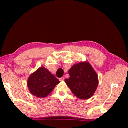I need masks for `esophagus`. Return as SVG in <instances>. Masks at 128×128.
I'll list each match as a JSON object with an SVG mask.
<instances>
[{
    "label": "esophagus",
    "instance_id": "34e87169",
    "mask_svg": "<svg viewBox=\"0 0 128 128\" xmlns=\"http://www.w3.org/2000/svg\"><path fill=\"white\" fill-rule=\"evenodd\" d=\"M64 79H65V78H64V77H62V78H60V80L61 82H62V81H64Z\"/></svg>",
    "mask_w": 128,
    "mask_h": 128
}]
</instances>
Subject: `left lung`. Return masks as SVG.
<instances>
[{"mask_svg": "<svg viewBox=\"0 0 128 128\" xmlns=\"http://www.w3.org/2000/svg\"><path fill=\"white\" fill-rule=\"evenodd\" d=\"M68 73L70 78L65 82L74 96L83 100L93 96L99 81L98 74L90 63L82 62L73 65Z\"/></svg>", "mask_w": 128, "mask_h": 128, "instance_id": "obj_1", "label": "left lung"}]
</instances>
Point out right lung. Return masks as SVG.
Masks as SVG:
<instances>
[{
	"label": "right lung",
	"instance_id": "add662e5",
	"mask_svg": "<svg viewBox=\"0 0 128 128\" xmlns=\"http://www.w3.org/2000/svg\"><path fill=\"white\" fill-rule=\"evenodd\" d=\"M60 82L48 69L40 67L29 77L28 86L32 94L37 98H46Z\"/></svg>",
	"mask_w": 128,
	"mask_h": 128
}]
</instances>
